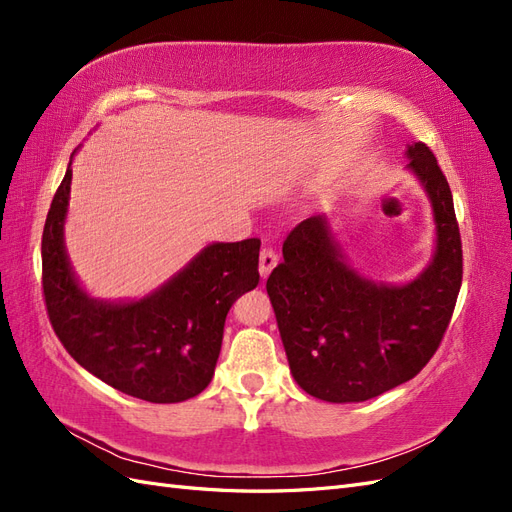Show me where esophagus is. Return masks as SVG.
Here are the masks:
<instances>
[{
	"label": "esophagus",
	"mask_w": 512,
	"mask_h": 512,
	"mask_svg": "<svg viewBox=\"0 0 512 512\" xmlns=\"http://www.w3.org/2000/svg\"><path fill=\"white\" fill-rule=\"evenodd\" d=\"M277 260H280V258H277L273 247H262L260 258H258V271H260V275H262V280H267L269 273L275 269Z\"/></svg>",
	"instance_id": "esophagus-1"
}]
</instances>
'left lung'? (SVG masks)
<instances>
[{
  "mask_svg": "<svg viewBox=\"0 0 512 512\" xmlns=\"http://www.w3.org/2000/svg\"><path fill=\"white\" fill-rule=\"evenodd\" d=\"M406 156L436 222V254L416 280H365L324 215L290 230L284 262L267 280L294 380L331 404L367 401L412 380L436 354L457 303L463 254L451 188L425 143L408 145Z\"/></svg>",
  "mask_w": 512,
  "mask_h": 512,
  "instance_id": "8db88e82",
  "label": "left lung"
}]
</instances>
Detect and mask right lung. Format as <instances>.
<instances>
[{
  "label": "right lung",
  "instance_id": "obj_1",
  "mask_svg": "<svg viewBox=\"0 0 512 512\" xmlns=\"http://www.w3.org/2000/svg\"><path fill=\"white\" fill-rule=\"evenodd\" d=\"M72 168L53 196L42 232V290L53 331L72 359L113 389L177 404L207 389L228 309L258 286L260 239L211 243L188 267L128 303L91 299L64 245Z\"/></svg>",
  "mask_w": 512,
  "mask_h": 512
}]
</instances>
